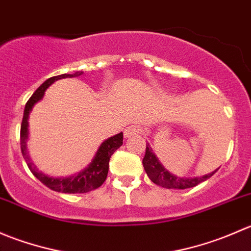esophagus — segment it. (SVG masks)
<instances>
[{
  "mask_svg": "<svg viewBox=\"0 0 251 251\" xmlns=\"http://www.w3.org/2000/svg\"><path fill=\"white\" fill-rule=\"evenodd\" d=\"M141 127L138 125H130L124 128V137L128 138L131 136H136L138 133H141Z\"/></svg>",
  "mask_w": 251,
  "mask_h": 251,
  "instance_id": "esophagus-1",
  "label": "esophagus"
}]
</instances>
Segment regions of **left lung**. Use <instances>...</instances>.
Instances as JSON below:
<instances>
[{"label":"left lung","mask_w":251,"mask_h":251,"mask_svg":"<svg viewBox=\"0 0 251 251\" xmlns=\"http://www.w3.org/2000/svg\"><path fill=\"white\" fill-rule=\"evenodd\" d=\"M142 163H143L144 170H146V173L148 175V177L151 178V182H154V183L158 184V186H161L164 187V188L169 189L192 188V187H196L197 184L206 181L207 178H210V177L217 171L215 170L212 171L211 174L204 175V176L201 177H191V178L176 176V175L171 174L168 169H165L161 165L158 156L154 154L153 149L149 146V143L147 144L146 147V155H144Z\"/></svg>","instance_id":"8db88e82"}]
</instances>
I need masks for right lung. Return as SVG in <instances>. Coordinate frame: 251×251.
I'll list each match as a JSON object with an SVG mask.
<instances>
[{
    "label": "right lung",
    "mask_w": 251,
    "mask_h": 251,
    "mask_svg": "<svg viewBox=\"0 0 251 251\" xmlns=\"http://www.w3.org/2000/svg\"><path fill=\"white\" fill-rule=\"evenodd\" d=\"M82 72H75L74 74H62L58 76H53L47 78L36 91L34 95L30 97L27 103L25 104L24 115H23L22 126H20V148H22V154L29 166L30 171L37 179L42 182L45 186L55 192H62V193H87V192L93 191L103 184L105 181L109 170V160L110 156L113 155L114 151L123 146V132L109 137L105 140L100 146V148L96 151L95 156L91 160V163L86 166L80 173L74 174L73 176L68 177H53L39 171V169L34 165V163L30 159L29 153H27L26 142L29 138V115L31 113L32 108L37 102L44 98L45 91L55 82L57 80L65 77H77L82 75Z\"/></svg>",
    "instance_id": "obj_1"
}]
</instances>
